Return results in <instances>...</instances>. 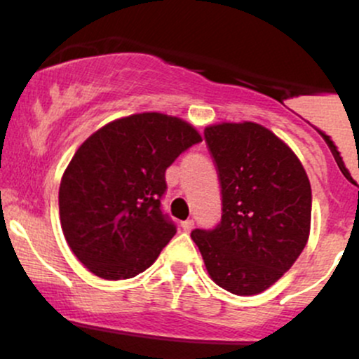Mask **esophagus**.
Instances as JSON below:
<instances>
[{
    "label": "esophagus",
    "instance_id": "34e87169",
    "mask_svg": "<svg viewBox=\"0 0 359 359\" xmlns=\"http://www.w3.org/2000/svg\"><path fill=\"white\" fill-rule=\"evenodd\" d=\"M194 228V221L192 219H187V221H182V229L184 231H191V229Z\"/></svg>",
    "mask_w": 359,
    "mask_h": 359
}]
</instances>
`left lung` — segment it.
<instances>
[{"mask_svg":"<svg viewBox=\"0 0 359 359\" xmlns=\"http://www.w3.org/2000/svg\"><path fill=\"white\" fill-rule=\"evenodd\" d=\"M222 187L221 222L194 229L214 283L234 295H257L290 270L311 233L312 192L299 156L253 121L205 126Z\"/></svg>","mask_w":359,"mask_h":359,"instance_id":"obj_1","label":"left lung"}]
</instances>
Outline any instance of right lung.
Returning a JSON list of instances; mask_svg holds the SVG:
<instances>
[{"label":"right lung","mask_w":359,"mask_h":359,"mask_svg":"<svg viewBox=\"0 0 359 359\" xmlns=\"http://www.w3.org/2000/svg\"><path fill=\"white\" fill-rule=\"evenodd\" d=\"M199 142L191 123L156 111L114 119L82 142L62 175L59 212L90 273L125 280L154 265L177 233L160 211L165 170Z\"/></svg>","instance_id":"obj_1"}]
</instances>
